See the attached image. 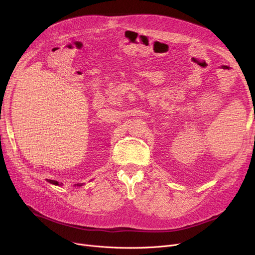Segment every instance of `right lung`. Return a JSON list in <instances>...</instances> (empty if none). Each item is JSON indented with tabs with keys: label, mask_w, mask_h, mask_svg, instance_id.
<instances>
[{
	"label": "right lung",
	"mask_w": 255,
	"mask_h": 255,
	"mask_svg": "<svg viewBox=\"0 0 255 255\" xmlns=\"http://www.w3.org/2000/svg\"><path fill=\"white\" fill-rule=\"evenodd\" d=\"M47 182L48 183H50V184H53V185H57V186H59L60 184H59V182H57V181H53V180H47ZM83 185V184H82ZM82 185H78L77 184V186H82Z\"/></svg>",
	"instance_id": "obj_1"
}]
</instances>
